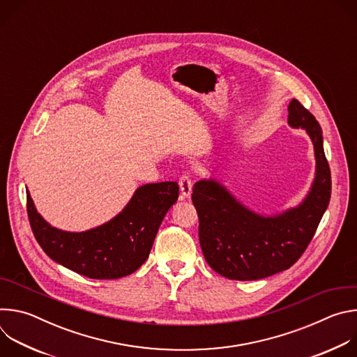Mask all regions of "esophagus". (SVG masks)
Returning a JSON list of instances; mask_svg holds the SVG:
<instances>
[{
	"label": "esophagus",
	"mask_w": 357,
	"mask_h": 357,
	"mask_svg": "<svg viewBox=\"0 0 357 357\" xmlns=\"http://www.w3.org/2000/svg\"><path fill=\"white\" fill-rule=\"evenodd\" d=\"M179 188H181V199H189L192 193V181L189 175H182L179 178Z\"/></svg>",
	"instance_id": "34e87169"
}]
</instances>
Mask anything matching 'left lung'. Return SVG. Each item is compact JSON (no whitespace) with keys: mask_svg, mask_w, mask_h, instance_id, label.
<instances>
[{"mask_svg":"<svg viewBox=\"0 0 357 357\" xmlns=\"http://www.w3.org/2000/svg\"><path fill=\"white\" fill-rule=\"evenodd\" d=\"M288 124L308 132L317 161L311 190L296 208L263 216L247 209L215 179H203L193 186L203 256L229 280H261L288 270L307 250L329 205L332 181L319 123L292 98Z\"/></svg>","mask_w":357,"mask_h":357,"instance_id":"1","label":"left lung"}]
</instances>
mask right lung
Here are the masks:
<instances>
[{"label": "right lung", "instance_id": "obj_1", "mask_svg": "<svg viewBox=\"0 0 357 357\" xmlns=\"http://www.w3.org/2000/svg\"><path fill=\"white\" fill-rule=\"evenodd\" d=\"M178 195L176 182L142 185L116 218L80 233L50 226L38 213L29 192L26 211L36 241L54 261L93 280H116L132 274L146 261Z\"/></svg>", "mask_w": 357, "mask_h": 357}]
</instances>
